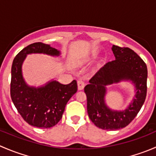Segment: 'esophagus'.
I'll return each mask as SVG.
<instances>
[{
    "instance_id": "1",
    "label": "esophagus",
    "mask_w": 156,
    "mask_h": 156,
    "mask_svg": "<svg viewBox=\"0 0 156 156\" xmlns=\"http://www.w3.org/2000/svg\"><path fill=\"white\" fill-rule=\"evenodd\" d=\"M84 86H85V84H84V81L81 79H79L78 81V90H82L84 89Z\"/></svg>"
}]
</instances>
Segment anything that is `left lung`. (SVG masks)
<instances>
[{
    "label": "left lung",
    "mask_w": 156,
    "mask_h": 156,
    "mask_svg": "<svg viewBox=\"0 0 156 156\" xmlns=\"http://www.w3.org/2000/svg\"><path fill=\"white\" fill-rule=\"evenodd\" d=\"M115 60L108 62L89 81L84 87L87 113L91 122L103 130H115L128 125L134 119L145 102L147 92V67L144 60L128 48L113 45ZM122 80H130L137 93L134 102L122 112L112 111L105 104V86Z\"/></svg>",
    "instance_id": "left-lung-1"
}]
</instances>
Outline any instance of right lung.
<instances>
[{
  "label": "right lung",
  "mask_w": 156,
  "mask_h": 156,
  "mask_svg": "<svg viewBox=\"0 0 156 156\" xmlns=\"http://www.w3.org/2000/svg\"><path fill=\"white\" fill-rule=\"evenodd\" d=\"M34 53L59 55L56 49L41 42L33 43L23 49L14 58L11 68V99L18 112L29 125L50 128L62 119L66 103L77 92L78 84L73 80L69 84L53 81L40 88L26 85L22 75V63L26 55Z\"/></svg>",
  "instance_id": "obj_1"
}]
</instances>
